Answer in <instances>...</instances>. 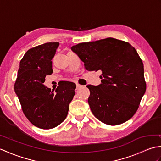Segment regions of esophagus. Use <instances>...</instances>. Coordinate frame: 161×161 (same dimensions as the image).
<instances>
[{
    "label": "esophagus",
    "instance_id": "esophagus-1",
    "mask_svg": "<svg viewBox=\"0 0 161 161\" xmlns=\"http://www.w3.org/2000/svg\"><path fill=\"white\" fill-rule=\"evenodd\" d=\"M82 86H81V85H80V84H77V90H78V89H80V88Z\"/></svg>",
    "mask_w": 161,
    "mask_h": 161
}]
</instances>
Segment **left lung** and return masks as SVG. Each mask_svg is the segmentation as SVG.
<instances>
[{"label":"left lung","mask_w":161,"mask_h":161,"mask_svg":"<svg viewBox=\"0 0 161 161\" xmlns=\"http://www.w3.org/2000/svg\"><path fill=\"white\" fill-rule=\"evenodd\" d=\"M88 71L100 70L102 84L87 85L88 99L95 117L108 125H118L136 114L146 91L144 66L131 44L107 38L72 46Z\"/></svg>","instance_id":"obj_1"}]
</instances>
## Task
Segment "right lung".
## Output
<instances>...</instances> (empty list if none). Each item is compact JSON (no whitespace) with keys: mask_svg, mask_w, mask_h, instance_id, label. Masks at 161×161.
I'll use <instances>...</instances> for the list:
<instances>
[{"mask_svg":"<svg viewBox=\"0 0 161 161\" xmlns=\"http://www.w3.org/2000/svg\"><path fill=\"white\" fill-rule=\"evenodd\" d=\"M59 42H49L29 49L20 61L14 91L24 115L37 127L50 129L68 115L76 84L61 81L55 92L44 86L46 75L53 73L52 59Z\"/></svg>","mask_w":161,"mask_h":161,"instance_id":"right-lung-1","label":"right lung"}]
</instances>
